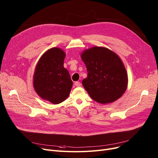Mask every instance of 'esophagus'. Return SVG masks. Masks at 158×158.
I'll return each instance as SVG.
<instances>
[{
  "label": "esophagus",
  "mask_w": 158,
  "mask_h": 158,
  "mask_svg": "<svg viewBox=\"0 0 158 158\" xmlns=\"http://www.w3.org/2000/svg\"><path fill=\"white\" fill-rule=\"evenodd\" d=\"M75 86H77V87H79V86H81V82H78V81H77V82H75Z\"/></svg>",
  "instance_id": "obj_1"
}]
</instances>
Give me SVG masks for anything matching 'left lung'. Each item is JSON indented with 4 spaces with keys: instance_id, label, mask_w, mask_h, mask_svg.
I'll return each mask as SVG.
<instances>
[{
    "instance_id": "8db88e82",
    "label": "left lung",
    "mask_w": 158,
    "mask_h": 158,
    "mask_svg": "<svg viewBox=\"0 0 158 158\" xmlns=\"http://www.w3.org/2000/svg\"><path fill=\"white\" fill-rule=\"evenodd\" d=\"M86 64L87 77L82 81L93 100L101 104L117 100L127 87V73L118 56L111 50L94 47L81 54Z\"/></svg>"
}]
</instances>
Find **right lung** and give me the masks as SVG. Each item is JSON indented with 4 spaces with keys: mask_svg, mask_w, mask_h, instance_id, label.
<instances>
[{
    "mask_svg": "<svg viewBox=\"0 0 158 158\" xmlns=\"http://www.w3.org/2000/svg\"><path fill=\"white\" fill-rule=\"evenodd\" d=\"M65 53L57 47L50 48L39 60L33 76L37 94L52 104H60L69 97L73 82L64 68Z\"/></svg>",
    "mask_w": 158,
    "mask_h": 158,
    "instance_id": "1",
    "label": "right lung"
}]
</instances>
